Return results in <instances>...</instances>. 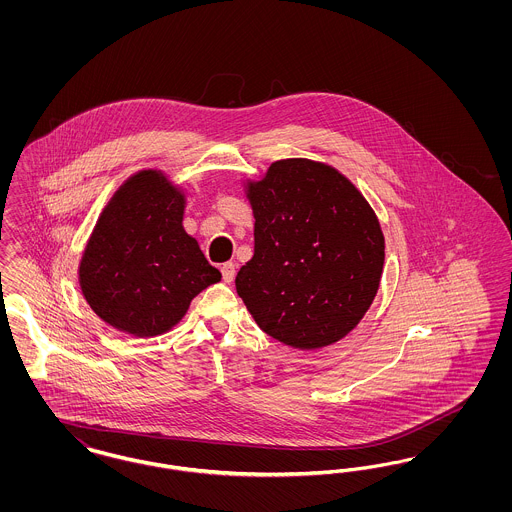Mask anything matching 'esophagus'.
I'll list each match as a JSON object with an SVG mask.
<instances>
[{
    "label": "esophagus",
    "mask_w": 512,
    "mask_h": 512,
    "mask_svg": "<svg viewBox=\"0 0 512 512\" xmlns=\"http://www.w3.org/2000/svg\"><path fill=\"white\" fill-rule=\"evenodd\" d=\"M220 272H222V280H224L226 284H230V282L234 280V276H236V265H234V263H224V265L220 267Z\"/></svg>",
    "instance_id": "obj_1"
}]
</instances>
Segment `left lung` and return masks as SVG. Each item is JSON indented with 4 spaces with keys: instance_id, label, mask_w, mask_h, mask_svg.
<instances>
[{
    "instance_id": "1",
    "label": "left lung",
    "mask_w": 512,
    "mask_h": 512,
    "mask_svg": "<svg viewBox=\"0 0 512 512\" xmlns=\"http://www.w3.org/2000/svg\"><path fill=\"white\" fill-rule=\"evenodd\" d=\"M255 251L236 292L259 328L295 349L347 336L384 268V234L363 194L336 169L282 159L247 184Z\"/></svg>"
}]
</instances>
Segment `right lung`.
Returning a JSON list of instances; mask_svg holds the SVG:
<instances>
[{"mask_svg": "<svg viewBox=\"0 0 512 512\" xmlns=\"http://www.w3.org/2000/svg\"><path fill=\"white\" fill-rule=\"evenodd\" d=\"M184 194L159 171L128 178L103 209L80 261L101 320L138 338L171 330L220 272L182 228Z\"/></svg>", "mask_w": 512, "mask_h": 512, "instance_id": "right-lung-1", "label": "right lung"}]
</instances>
